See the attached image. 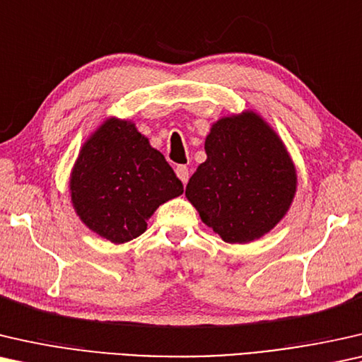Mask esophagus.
Instances as JSON below:
<instances>
[{
  "mask_svg": "<svg viewBox=\"0 0 362 362\" xmlns=\"http://www.w3.org/2000/svg\"><path fill=\"white\" fill-rule=\"evenodd\" d=\"M175 174H177V177H179V179L182 180L183 185H185V183L188 182V177H190V170H188L187 165H177Z\"/></svg>",
  "mask_w": 362,
  "mask_h": 362,
  "instance_id": "obj_1",
  "label": "esophagus"
}]
</instances>
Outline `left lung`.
I'll list each match as a JSON object with an SVG mask.
<instances>
[{"instance_id": "obj_1", "label": "left lung", "mask_w": 362, "mask_h": 362, "mask_svg": "<svg viewBox=\"0 0 362 362\" xmlns=\"http://www.w3.org/2000/svg\"><path fill=\"white\" fill-rule=\"evenodd\" d=\"M206 160L187 183V200L225 243L262 238L287 215L297 169L281 136L252 110L223 116L205 139Z\"/></svg>"}]
</instances>
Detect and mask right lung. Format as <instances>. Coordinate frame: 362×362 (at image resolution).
<instances>
[{"label":"right lung","mask_w":362,"mask_h":362,"mask_svg":"<svg viewBox=\"0 0 362 362\" xmlns=\"http://www.w3.org/2000/svg\"><path fill=\"white\" fill-rule=\"evenodd\" d=\"M69 190L88 230L123 244L141 236L157 208L180 197L183 185L131 119L110 116L81 146Z\"/></svg>","instance_id":"add662e5"}]
</instances>
